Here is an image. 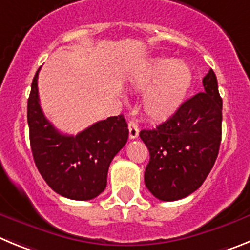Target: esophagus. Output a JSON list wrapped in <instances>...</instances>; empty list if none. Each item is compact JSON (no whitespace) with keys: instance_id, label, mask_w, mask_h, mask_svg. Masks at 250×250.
<instances>
[{"instance_id":"34e87169","label":"esophagus","mask_w":250,"mask_h":250,"mask_svg":"<svg viewBox=\"0 0 250 250\" xmlns=\"http://www.w3.org/2000/svg\"><path fill=\"white\" fill-rule=\"evenodd\" d=\"M139 135V126L134 120L129 121V136L130 139H136Z\"/></svg>"}]
</instances>
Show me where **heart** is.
<instances>
[{
    "label": "heart",
    "instance_id": "1",
    "mask_svg": "<svg viewBox=\"0 0 250 250\" xmlns=\"http://www.w3.org/2000/svg\"><path fill=\"white\" fill-rule=\"evenodd\" d=\"M139 90H147L144 110L149 118L164 120L178 110L193 83L190 67L182 61L160 57L152 60L134 80Z\"/></svg>",
    "mask_w": 250,
    "mask_h": 250
}]
</instances>
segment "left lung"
I'll use <instances>...</instances> for the list:
<instances>
[{
    "instance_id": "obj_1",
    "label": "left lung",
    "mask_w": 250,
    "mask_h": 250,
    "mask_svg": "<svg viewBox=\"0 0 250 250\" xmlns=\"http://www.w3.org/2000/svg\"><path fill=\"white\" fill-rule=\"evenodd\" d=\"M203 92L180 105L155 129L140 131L149 149L145 185L159 200L174 202L199 189L216 160L222 141L223 101L213 70Z\"/></svg>"
}]
</instances>
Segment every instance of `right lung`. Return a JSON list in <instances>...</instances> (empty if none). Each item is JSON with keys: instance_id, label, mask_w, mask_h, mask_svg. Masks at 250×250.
Instances as JSON below:
<instances>
[{"instance_id": "right-lung-1", "label": "right lung", "mask_w": 250, "mask_h": 250, "mask_svg": "<svg viewBox=\"0 0 250 250\" xmlns=\"http://www.w3.org/2000/svg\"><path fill=\"white\" fill-rule=\"evenodd\" d=\"M27 101L30 144L35 164L48 187L74 200L94 199L103 193L114 156L126 144L127 124L123 115L95 123L77 135L57 131L40 106L37 79Z\"/></svg>"}]
</instances>
